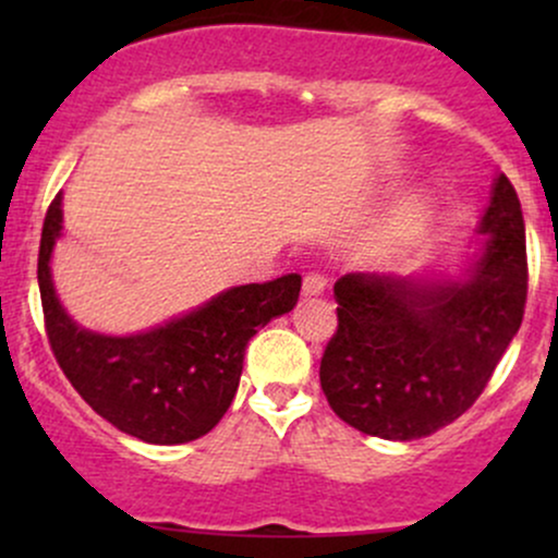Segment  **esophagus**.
Instances as JSON below:
<instances>
[{
    "label": "esophagus",
    "instance_id": "obj_1",
    "mask_svg": "<svg viewBox=\"0 0 558 558\" xmlns=\"http://www.w3.org/2000/svg\"><path fill=\"white\" fill-rule=\"evenodd\" d=\"M325 286H328V278H325L323 272L312 270L304 275V293L306 296H319V293L325 291Z\"/></svg>",
    "mask_w": 558,
    "mask_h": 558
}]
</instances>
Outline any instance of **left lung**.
I'll return each mask as SVG.
<instances>
[{
	"instance_id": "left-lung-1",
	"label": "left lung",
	"mask_w": 558,
	"mask_h": 558,
	"mask_svg": "<svg viewBox=\"0 0 558 558\" xmlns=\"http://www.w3.org/2000/svg\"><path fill=\"white\" fill-rule=\"evenodd\" d=\"M483 252L464 280L349 272L319 386L345 425L386 440L425 438L459 420L488 386L527 301L520 198L493 183Z\"/></svg>"
}]
</instances>
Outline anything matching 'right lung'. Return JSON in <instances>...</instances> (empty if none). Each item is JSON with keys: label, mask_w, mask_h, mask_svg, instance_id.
<instances>
[{"label": "right lung", "mask_w": 558, "mask_h": 558, "mask_svg": "<svg viewBox=\"0 0 558 558\" xmlns=\"http://www.w3.org/2000/svg\"><path fill=\"white\" fill-rule=\"evenodd\" d=\"M62 196L49 204L38 246V291L52 354L81 399L118 430L157 446L207 435L239 390L248 338L293 310L301 275L230 288L213 301L138 336H99L78 328L52 286Z\"/></svg>", "instance_id": "right-lung-1"}]
</instances>
